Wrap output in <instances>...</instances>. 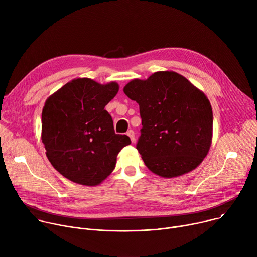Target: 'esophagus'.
<instances>
[{"label": "esophagus", "mask_w": 257, "mask_h": 257, "mask_svg": "<svg viewBox=\"0 0 257 257\" xmlns=\"http://www.w3.org/2000/svg\"><path fill=\"white\" fill-rule=\"evenodd\" d=\"M127 135L130 137V139H131L132 142L135 141V133H134L133 130H129V131L127 132Z\"/></svg>", "instance_id": "esophagus-1"}]
</instances>
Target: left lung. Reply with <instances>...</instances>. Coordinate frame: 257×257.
Returning a JSON list of instances; mask_svg holds the SVG:
<instances>
[{"label": "left lung", "mask_w": 257, "mask_h": 257, "mask_svg": "<svg viewBox=\"0 0 257 257\" xmlns=\"http://www.w3.org/2000/svg\"><path fill=\"white\" fill-rule=\"evenodd\" d=\"M124 92L139 104L142 128L136 149L152 172L177 177L203 161L213 120L202 91L176 72L160 71L148 80H132Z\"/></svg>", "instance_id": "left-lung-1"}]
</instances>
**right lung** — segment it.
Listing matches in <instances>:
<instances>
[{"label": "right lung", "instance_id": "right-lung-1", "mask_svg": "<svg viewBox=\"0 0 257 257\" xmlns=\"http://www.w3.org/2000/svg\"><path fill=\"white\" fill-rule=\"evenodd\" d=\"M119 90L88 78L72 80L51 95L42 113V139L52 166L65 178L94 186L113 172L117 156L131 143L116 134L104 106Z\"/></svg>", "mask_w": 257, "mask_h": 257}]
</instances>
